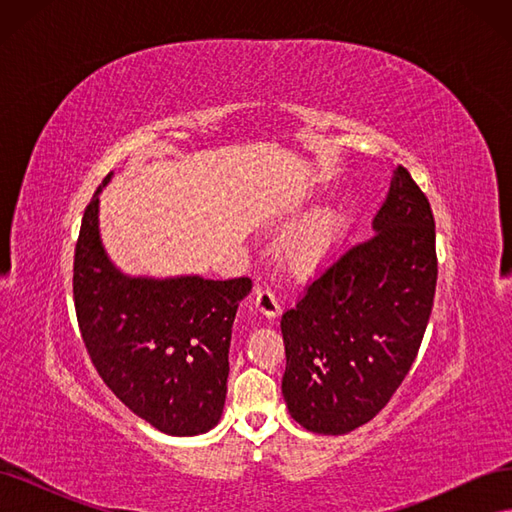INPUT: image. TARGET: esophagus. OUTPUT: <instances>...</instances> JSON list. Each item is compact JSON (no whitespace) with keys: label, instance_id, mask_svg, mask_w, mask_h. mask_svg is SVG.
Returning <instances> with one entry per match:
<instances>
[{"label":"esophagus","instance_id":"obj_1","mask_svg":"<svg viewBox=\"0 0 512 512\" xmlns=\"http://www.w3.org/2000/svg\"><path fill=\"white\" fill-rule=\"evenodd\" d=\"M254 305H256V309L258 312L265 316V318H269V320H273V318H277L280 316V303H277V299H275V294L269 290V288H265V286H256V290H254Z\"/></svg>","mask_w":512,"mask_h":512}]
</instances>
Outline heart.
I'll list each match as a JSON object with an SVG mask.
<instances>
[{
  "instance_id": "heart-1",
  "label": "heart",
  "mask_w": 512,
  "mask_h": 512,
  "mask_svg": "<svg viewBox=\"0 0 512 512\" xmlns=\"http://www.w3.org/2000/svg\"><path fill=\"white\" fill-rule=\"evenodd\" d=\"M346 220L339 211H327L309 226L303 235L292 241L288 256L294 269L303 273L316 269L342 239Z\"/></svg>"
}]
</instances>
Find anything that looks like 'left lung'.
Returning <instances> with one entry per match:
<instances>
[{
  "instance_id": "obj_1",
  "label": "left lung",
  "mask_w": 512,
  "mask_h": 512,
  "mask_svg": "<svg viewBox=\"0 0 512 512\" xmlns=\"http://www.w3.org/2000/svg\"><path fill=\"white\" fill-rule=\"evenodd\" d=\"M438 280L436 222L404 166L374 218L282 316L290 416L307 431L342 436L371 421L410 371Z\"/></svg>"
}]
</instances>
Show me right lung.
I'll list each match as a JSON object with an SVG mask.
<instances>
[{
	"mask_svg": "<svg viewBox=\"0 0 512 512\" xmlns=\"http://www.w3.org/2000/svg\"><path fill=\"white\" fill-rule=\"evenodd\" d=\"M113 175V173H111ZM85 209L74 250V307L89 359L123 404L168 436L220 423L228 348L250 277H132L100 239V192Z\"/></svg>",
	"mask_w": 512,
	"mask_h": 512,
	"instance_id": "right-lung-1",
	"label": "right lung"
}]
</instances>
